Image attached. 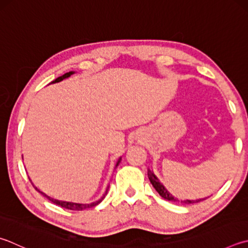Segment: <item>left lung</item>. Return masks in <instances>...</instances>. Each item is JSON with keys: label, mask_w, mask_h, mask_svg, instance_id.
<instances>
[{"label": "left lung", "mask_w": 248, "mask_h": 248, "mask_svg": "<svg viewBox=\"0 0 248 248\" xmlns=\"http://www.w3.org/2000/svg\"><path fill=\"white\" fill-rule=\"evenodd\" d=\"M147 175H148V179H150V181L152 183V186L155 187V190L158 192V194L163 197V199L170 201V202H179L178 199H175V197L172 196V194H170V193L167 191V188H166L163 184L159 182V180L157 179L156 175L152 172V171L148 169L147 170ZM205 200V199H204ZM202 200H197V201H181V202H184V204H193V202H199Z\"/></svg>", "instance_id": "1"}]
</instances>
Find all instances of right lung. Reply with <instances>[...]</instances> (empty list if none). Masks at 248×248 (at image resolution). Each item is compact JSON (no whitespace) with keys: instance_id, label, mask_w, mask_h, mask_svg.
<instances>
[{"instance_id":"1","label":"right lung","mask_w":248,"mask_h":248,"mask_svg":"<svg viewBox=\"0 0 248 248\" xmlns=\"http://www.w3.org/2000/svg\"><path fill=\"white\" fill-rule=\"evenodd\" d=\"M73 74H74V71H69V73H66L65 75H62V76H61V77H58V78H56V79L54 80V81H52V83L60 82V81L64 80L65 78H68V77H70V76L73 75ZM120 160H121V159H119L118 161H117V165H116V166H118V165H119ZM108 187H109V186H108ZM34 188H35V190H37L39 193H41V194H42L44 197H46V199H47L49 202H54V204H56V205H58V206L62 207V208H66V209H69V210H83V209H87V208H92V207L96 206L97 204H100V202L103 201V199H104V197H105L106 193H107V191H106V193L104 194V196H103L101 200H98V201L94 202H91V204H79V202H64V201L54 200V199H52V197H49V196H47L46 194H44L43 192H41L40 190H38V188L35 187V186H34ZM107 190H108V188H107Z\"/></svg>"}]
</instances>
